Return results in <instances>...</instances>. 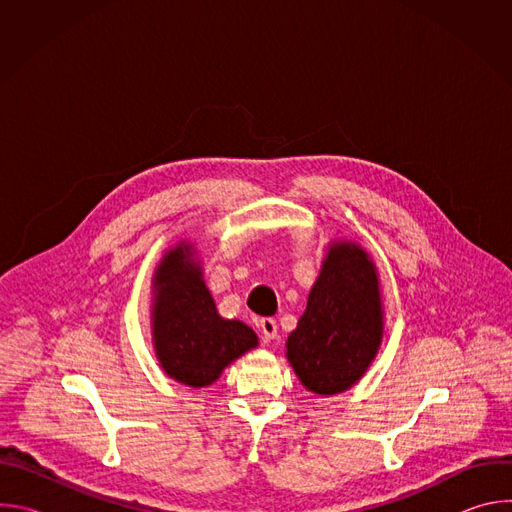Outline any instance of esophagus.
<instances>
[{
  "mask_svg": "<svg viewBox=\"0 0 512 512\" xmlns=\"http://www.w3.org/2000/svg\"><path fill=\"white\" fill-rule=\"evenodd\" d=\"M259 330L263 334V342H271L277 336V322L273 318H261L259 320Z\"/></svg>",
  "mask_w": 512,
  "mask_h": 512,
  "instance_id": "obj_1",
  "label": "esophagus"
}]
</instances>
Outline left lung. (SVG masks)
Segmentation results:
<instances>
[{"mask_svg":"<svg viewBox=\"0 0 512 512\" xmlns=\"http://www.w3.org/2000/svg\"><path fill=\"white\" fill-rule=\"evenodd\" d=\"M383 334L375 261L354 241H330L306 312L285 342L289 367L314 395L344 393L371 369Z\"/></svg>","mask_w":512,"mask_h":512,"instance_id":"obj_1","label":"left lung"}]
</instances>
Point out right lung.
I'll return each instance as SVG.
<instances>
[{"instance_id":"add662e5","label":"right lung","mask_w":512,"mask_h":512,"mask_svg":"<svg viewBox=\"0 0 512 512\" xmlns=\"http://www.w3.org/2000/svg\"><path fill=\"white\" fill-rule=\"evenodd\" d=\"M152 344L162 371L192 389L212 385L259 346L253 328L218 314L192 241L170 247L154 271Z\"/></svg>"}]
</instances>
